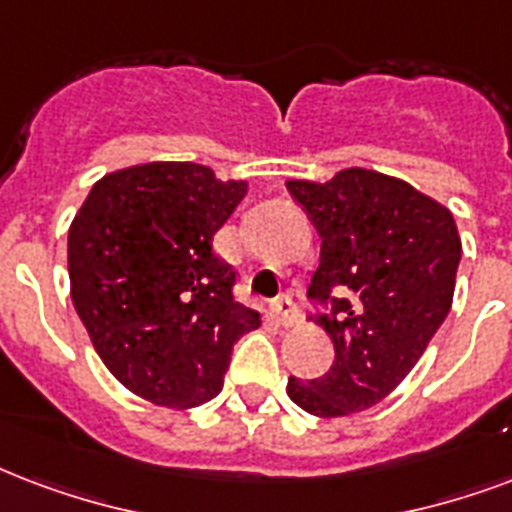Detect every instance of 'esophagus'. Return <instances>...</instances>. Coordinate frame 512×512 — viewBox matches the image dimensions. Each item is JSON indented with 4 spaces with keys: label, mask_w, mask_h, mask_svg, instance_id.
Returning a JSON list of instances; mask_svg holds the SVG:
<instances>
[{
    "label": "esophagus",
    "mask_w": 512,
    "mask_h": 512,
    "mask_svg": "<svg viewBox=\"0 0 512 512\" xmlns=\"http://www.w3.org/2000/svg\"><path fill=\"white\" fill-rule=\"evenodd\" d=\"M273 311H276V317H279V322H282L284 327H292L300 322V311L290 295H282V298L276 300V303H273Z\"/></svg>",
    "instance_id": "1"
}]
</instances>
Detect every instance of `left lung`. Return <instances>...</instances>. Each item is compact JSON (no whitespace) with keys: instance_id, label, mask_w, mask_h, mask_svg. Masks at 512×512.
<instances>
[{"instance_id":"8db88e82","label":"left lung","mask_w":512,"mask_h":512,"mask_svg":"<svg viewBox=\"0 0 512 512\" xmlns=\"http://www.w3.org/2000/svg\"><path fill=\"white\" fill-rule=\"evenodd\" d=\"M322 236L308 300L335 343L319 378L287 395L314 416H349L384 400L446 322L462 241L446 206L403 179L346 169L330 182H287Z\"/></svg>"}]
</instances>
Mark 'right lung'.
I'll return each mask as SVG.
<instances>
[{"mask_svg": "<svg viewBox=\"0 0 512 512\" xmlns=\"http://www.w3.org/2000/svg\"><path fill=\"white\" fill-rule=\"evenodd\" d=\"M244 193L198 163H144L99 179L69 228L77 317L109 373L150 403H209L233 343L260 327L212 249Z\"/></svg>", "mask_w": 512, "mask_h": 512, "instance_id": "1", "label": "right lung"}]
</instances>
